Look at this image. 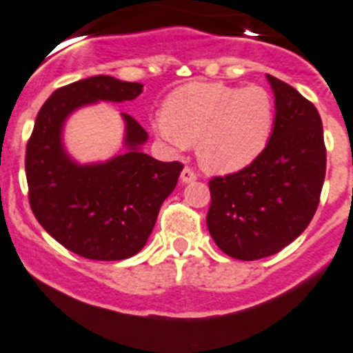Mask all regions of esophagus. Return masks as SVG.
Listing matches in <instances>:
<instances>
[{
  "label": "esophagus",
  "mask_w": 353,
  "mask_h": 353,
  "mask_svg": "<svg viewBox=\"0 0 353 353\" xmlns=\"http://www.w3.org/2000/svg\"><path fill=\"white\" fill-rule=\"evenodd\" d=\"M193 181H196V174L193 172V169H190V167H184L183 172H181V183L188 184L193 183Z\"/></svg>",
  "instance_id": "34e87169"
}]
</instances>
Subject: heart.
Segmentation results:
<instances>
[{
  "instance_id": "b5f03b06",
  "label": "heart",
  "mask_w": 353,
  "mask_h": 353,
  "mask_svg": "<svg viewBox=\"0 0 353 353\" xmlns=\"http://www.w3.org/2000/svg\"><path fill=\"white\" fill-rule=\"evenodd\" d=\"M275 108L259 85L188 83L163 102L154 132L174 150L196 144V157L207 170L233 174L261 154L272 136Z\"/></svg>"
}]
</instances>
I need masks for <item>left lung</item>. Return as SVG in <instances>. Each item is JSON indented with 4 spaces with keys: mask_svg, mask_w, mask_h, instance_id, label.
I'll return each mask as SVG.
<instances>
[{
    "mask_svg": "<svg viewBox=\"0 0 353 353\" xmlns=\"http://www.w3.org/2000/svg\"><path fill=\"white\" fill-rule=\"evenodd\" d=\"M275 95L270 141L251 165L209 183L207 228L225 254L268 258L310 225L325 177V146L317 108L296 88L266 74Z\"/></svg>",
    "mask_w": 353,
    "mask_h": 353,
    "instance_id": "8db88e82",
    "label": "left lung"
}]
</instances>
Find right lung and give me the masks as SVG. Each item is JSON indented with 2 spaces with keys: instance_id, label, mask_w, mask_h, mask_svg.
Segmentation results:
<instances>
[{
  "instance_id": "1",
  "label": "right lung",
  "mask_w": 353,
  "mask_h": 353,
  "mask_svg": "<svg viewBox=\"0 0 353 353\" xmlns=\"http://www.w3.org/2000/svg\"><path fill=\"white\" fill-rule=\"evenodd\" d=\"M143 83L99 74L55 90L36 117L26 150L29 203L61 245L95 261L127 259L146 245L183 165L143 151L148 132L128 114L123 146L104 161L80 163L64 144L72 113L97 102L134 101Z\"/></svg>"
}]
</instances>
